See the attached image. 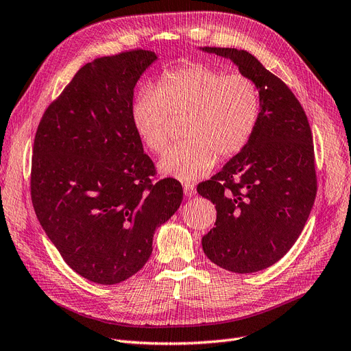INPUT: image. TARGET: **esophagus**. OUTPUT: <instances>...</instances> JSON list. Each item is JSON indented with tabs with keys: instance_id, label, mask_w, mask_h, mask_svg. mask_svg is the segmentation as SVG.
<instances>
[{
	"instance_id": "1",
	"label": "esophagus",
	"mask_w": 351,
	"mask_h": 351,
	"mask_svg": "<svg viewBox=\"0 0 351 351\" xmlns=\"http://www.w3.org/2000/svg\"><path fill=\"white\" fill-rule=\"evenodd\" d=\"M184 192H185L186 197H193V195H195V186H193L189 182H186V184H184Z\"/></svg>"
}]
</instances>
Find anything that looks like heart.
<instances>
[{"label": "heart", "mask_w": 351, "mask_h": 351, "mask_svg": "<svg viewBox=\"0 0 351 351\" xmlns=\"http://www.w3.org/2000/svg\"><path fill=\"white\" fill-rule=\"evenodd\" d=\"M261 114L256 84L247 75L226 73L204 62L167 71L154 89L136 98L132 120L145 146L162 153L173 119H184V136L159 162V171L180 180L208 175L219 159L239 154L250 141Z\"/></svg>", "instance_id": "1"}]
</instances>
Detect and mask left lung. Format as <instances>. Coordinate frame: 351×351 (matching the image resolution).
<instances>
[{
	"mask_svg": "<svg viewBox=\"0 0 351 351\" xmlns=\"http://www.w3.org/2000/svg\"><path fill=\"white\" fill-rule=\"evenodd\" d=\"M202 50L234 62L261 98L247 146L197 188L217 210L215 227L202 237L204 253L226 270L253 274L280 261L305 227L317 195L313 133L288 85L249 51Z\"/></svg>",
	"mask_w": 351,
	"mask_h": 351,
	"instance_id": "8db88e82",
	"label": "left lung"
}]
</instances>
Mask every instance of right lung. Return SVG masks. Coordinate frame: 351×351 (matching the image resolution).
<instances>
[{"instance_id": "add662e5", "label": "right lung", "mask_w": 351, "mask_h": 351, "mask_svg": "<svg viewBox=\"0 0 351 351\" xmlns=\"http://www.w3.org/2000/svg\"><path fill=\"white\" fill-rule=\"evenodd\" d=\"M158 59L128 50L86 63L37 127L32 202L50 241L77 275L120 283L146 265L154 230L182 202L176 179L154 165L132 120L134 86Z\"/></svg>"}]
</instances>
